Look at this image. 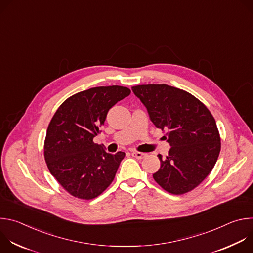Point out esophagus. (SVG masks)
Segmentation results:
<instances>
[{
	"instance_id": "1",
	"label": "esophagus",
	"mask_w": 253,
	"mask_h": 253,
	"mask_svg": "<svg viewBox=\"0 0 253 253\" xmlns=\"http://www.w3.org/2000/svg\"><path fill=\"white\" fill-rule=\"evenodd\" d=\"M131 155L137 159H143L144 157H146V153H142V152H138V151H132Z\"/></svg>"
}]
</instances>
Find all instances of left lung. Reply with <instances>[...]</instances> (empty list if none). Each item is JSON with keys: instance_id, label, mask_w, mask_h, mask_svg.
I'll list each match as a JSON object with an SVG mask.
<instances>
[{"instance_id": "1", "label": "left lung", "mask_w": 253, "mask_h": 253, "mask_svg": "<svg viewBox=\"0 0 253 253\" xmlns=\"http://www.w3.org/2000/svg\"><path fill=\"white\" fill-rule=\"evenodd\" d=\"M146 107L153 124L166 130L168 156L153 174L167 192L184 194L197 187L213 169L219 156V132L207 107L190 93L166 84L132 87Z\"/></svg>"}]
</instances>
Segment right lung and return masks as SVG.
Returning <instances> with one entry per match:
<instances>
[{
	"label": "right lung",
	"instance_id": "1",
	"mask_svg": "<svg viewBox=\"0 0 253 253\" xmlns=\"http://www.w3.org/2000/svg\"><path fill=\"white\" fill-rule=\"evenodd\" d=\"M130 93L116 85L91 88L69 97L54 114L44 156L51 174L71 195L93 199L112 183L125 153H108L93 138L101 132L108 111Z\"/></svg>",
	"mask_w": 253,
	"mask_h": 253
}]
</instances>
